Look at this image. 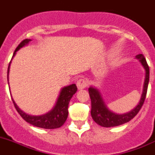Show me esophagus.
I'll return each instance as SVG.
<instances>
[{
    "label": "esophagus",
    "mask_w": 155,
    "mask_h": 155,
    "mask_svg": "<svg viewBox=\"0 0 155 155\" xmlns=\"http://www.w3.org/2000/svg\"><path fill=\"white\" fill-rule=\"evenodd\" d=\"M87 85H88L87 81L83 78H81L80 80H78V82H77V87H78V88L79 90L84 89V88H86L87 87Z\"/></svg>",
    "instance_id": "esophagus-1"
}]
</instances>
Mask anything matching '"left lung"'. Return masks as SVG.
Returning <instances> with one entry per match:
<instances>
[{
  "label": "left lung",
  "mask_w": 155,
  "mask_h": 155,
  "mask_svg": "<svg viewBox=\"0 0 155 155\" xmlns=\"http://www.w3.org/2000/svg\"><path fill=\"white\" fill-rule=\"evenodd\" d=\"M136 58L139 60L141 64L145 68V78L144 86H143L142 94H141L139 103L136 106V107L131 110L130 112L124 113V114H116V113H113L107 108L101 92L97 88L90 87L88 89L91 100V116L94 122L100 126L108 128L123 125L133 119L141 110L143 104L145 102L147 91H148V82H149V67L147 64L146 59L142 54H137Z\"/></svg>",
  "instance_id": "left-lung-1"
}]
</instances>
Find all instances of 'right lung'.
Masks as SVG:
<instances>
[{"mask_svg": "<svg viewBox=\"0 0 155 155\" xmlns=\"http://www.w3.org/2000/svg\"><path fill=\"white\" fill-rule=\"evenodd\" d=\"M30 41L31 39H26L19 44V45L17 47L15 51H14L12 59L14 55L16 54V52L20 48L23 47L24 45H27ZM10 63H11V61H10V64H9L8 70H7V81H8V75L9 71H10ZM77 90H78V88H77V86L74 84L63 87L61 90V91H60L59 96L58 97L56 104H55L54 107H53L52 110H50L48 113H45L44 115H41V116H31V115L26 114V113L22 111L19 108V107L16 104V103L14 102L13 98L12 101L14 104V107H15L16 110L18 112L19 114L21 116V117L26 122L29 123V124L36 126V127L42 128V129H57V128L61 127L65 123L68 116V107L69 102H70L71 99L73 97L74 94L76 93Z\"/></svg>", "mask_w": 155, "mask_h": 155, "instance_id": "right-lung-1", "label": "right lung"}]
</instances>
